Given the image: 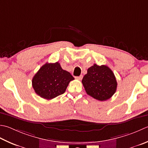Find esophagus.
<instances>
[{"label": "esophagus", "mask_w": 148, "mask_h": 148, "mask_svg": "<svg viewBox=\"0 0 148 148\" xmlns=\"http://www.w3.org/2000/svg\"><path fill=\"white\" fill-rule=\"evenodd\" d=\"M76 78L77 79H78V80H81L83 78V76H82V75H81V76H79L76 77Z\"/></svg>", "instance_id": "34e87169"}]
</instances>
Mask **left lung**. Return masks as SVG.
Instances as JSON below:
<instances>
[{"mask_svg":"<svg viewBox=\"0 0 148 148\" xmlns=\"http://www.w3.org/2000/svg\"><path fill=\"white\" fill-rule=\"evenodd\" d=\"M82 83L86 94L101 101L110 99L115 94L117 86L111 69L106 65L96 64L88 69Z\"/></svg>","mask_w":148,"mask_h":148,"instance_id":"obj_1","label":"left lung"}]
</instances>
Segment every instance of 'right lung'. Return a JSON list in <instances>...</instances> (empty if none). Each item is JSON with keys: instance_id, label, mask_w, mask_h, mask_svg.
<instances>
[{"instance_id": "1", "label": "right lung", "mask_w": 148, "mask_h": 148, "mask_svg": "<svg viewBox=\"0 0 148 148\" xmlns=\"http://www.w3.org/2000/svg\"><path fill=\"white\" fill-rule=\"evenodd\" d=\"M74 79L70 72L62 69L58 62L46 63L34 76L32 85L37 95L50 100L64 93L69 83Z\"/></svg>"}]
</instances>
